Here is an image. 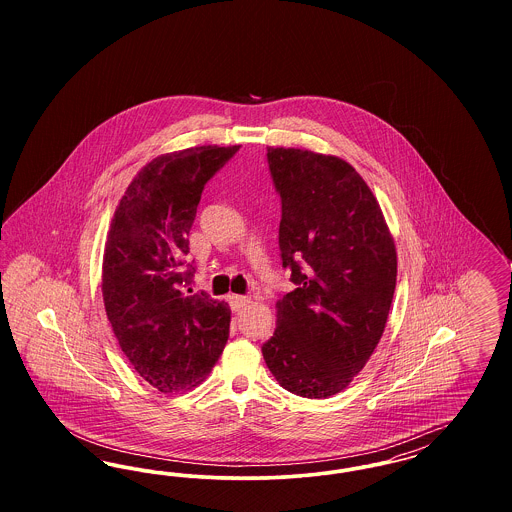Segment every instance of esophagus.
<instances>
[{
    "mask_svg": "<svg viewBox=\"0 0 512 512\" xmlns=\"http://www.w3.org/2000/svg\"><path fill=\"white\" fill-rule=\"evenodd\" d=\"M228 301H230V307H232L234 311H240V309H244V307H247V305L251 303V297H245V295H230Z\"/></svg>",
    "mask_w": 512,
    "mask_h": 512,
    "instance_id": "1",
    "label": "esophagus"
}]
</instances>
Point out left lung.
I'll return each mask as SVG.
<instances>
[{
  "label": "left lung",
  "instance_id": "obj_1",
  "mask_svg": "<svg viewBox=\"0 0 512 512\" xmlns=\"http://www.w3.org/2000/svg\"><path fill=\"white\" fill-rule=\"evenodd\" d=\"M267 157L282 199V267L297 288L276 301L263 357L284 390L326 399L351 384L384 334L397 251L378 199L347 161L295 147H268Z\"/></svg>",
  "mask_w": 512,
  "mask_h": 512
}]
</instances>
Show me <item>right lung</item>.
<instances>
[{"label": "right lung", "mask_w": 512, "mask_h": 512, "mask_svg": "<svg viewBox=\"0 0 512 512\" xmlns=\"http://www.w3.org/2000/svg\"><path fill=\"white\" fill-rule=\"evenodd\" d=\"M238 149L188 147L155 157L128 184L109 224L105 313L130 365L163 393L201 384L228 340V303L184 292L194 276L184 259L201 192Z\"/></svg>", "instance_id": "right-lung-1"}]
</instances>
